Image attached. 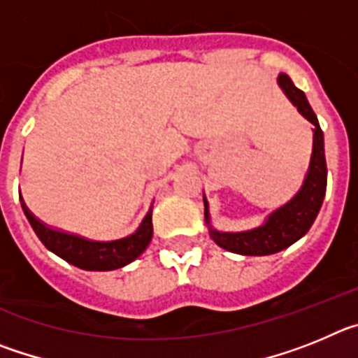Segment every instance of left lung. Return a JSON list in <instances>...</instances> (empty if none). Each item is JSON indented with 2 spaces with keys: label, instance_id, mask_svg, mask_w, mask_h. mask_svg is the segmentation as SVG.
<instances>
[{
  "label": "left lung",
  "instance_id": "1",
  "mask_svg": "<svg viewBox=\"0 0 358 358\" xmlns=\"http://www.w3.org/2000/svg\"><path fill=\"white\" fill-rule=\"evenodd\" d=\"M278 82H280L281 90L285 91L290 102L297 107V110L310 123H314V150H312L310 169L301 189L297 192L292 201L287 202L285 206L278 208L267 218V222L262 224L260 227L240 231V233H220V231H215L210 227V235L217 245L231 252H238V255L265 256L292 245L312 227L319 210H321L324 194H327L328 170L327 159H324V138H322V131L319 127L317 116H315L314 109L310 107L305 93L297 90L289 75L281 73L278 77ZM204 217H206V222L210 226L206 199H204Z\"/></svg>",
  "mask_w": 358,
  "mask_h": 358
}]
</instances>
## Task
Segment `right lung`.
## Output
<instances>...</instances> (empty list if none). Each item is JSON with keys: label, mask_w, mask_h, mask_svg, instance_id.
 <instances>
[{"label": "right lung", "mask_w": 358, "mask_h": 358, "mask_svg": "<svg viewBox=\"0 0 358 358\" xmlns=\"http://www.w3.org/2000/svg\"><path fill=\"white\" fill-rule=\"evenodd\" d=\"M23 210L44 248L84 271H115L123 267L134 262L152 240V213H147L141 226L132 235L109 242H98L46 226L28 211L24 202Z\"/></svg>", "instance_id": "add662e5"}]
</instances>
